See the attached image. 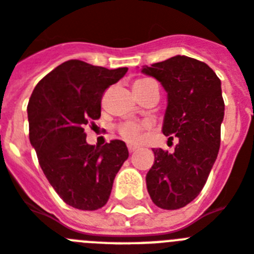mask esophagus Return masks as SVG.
Wrapping results in <instances>:
<instances>
[{
	"label": "esophagus",
	"instance_id": "34e87169",
	"mask_svg": "<svg viewBox=\"0 0 254 254\" xmlns=\"http://www.w3.org/2000/svg\"><path fill=\"white\" fill-rule=\"evenodd\" d=\"M127 148H129V152H130V153H133V152H135V151H137V147H135V146H127Z\"/></svg>",
	"mask_w": 254,
	"mask_h": 254
}]
</instances>
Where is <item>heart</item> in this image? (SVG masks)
Here are the masks:
<instances>
[{"mask_svg": "<svg viewBox=\"0 0 254 254\" xmlns=\"http://www.w3.org/2000/svg\"><path fill=\"white\" fill-rule=\"evenodd\" d=\"M152 82L153 81L148 80V78H139V80L134 82V87H144L147 85L152 84ZM120 131L124 137L127 138V140H130V142H138L140 139V127L137 124H125V125L121 127Z\"/></svg>", "mask_w": 254, "mask_h": 254, "instance_id": "heart-1", "label": "heart"}]
</instances>
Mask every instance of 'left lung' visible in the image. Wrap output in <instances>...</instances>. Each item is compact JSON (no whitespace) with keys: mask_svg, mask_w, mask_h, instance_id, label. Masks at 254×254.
Masks as SVG:
<instances>
[{"mask_svg":"<svg viewBox=\"0 0 254 254\" xmlns=\"http://www.w3.org/2000/svg\"><path fill=\"white\" fill-rule=\"evenodd\" d=\"M140 71L167 91L163 133L178 138L172 153L152 150L155 163L146 176L147 190L159 208L180 209L203 190L218 155L225 116L221 80L204 62L185 55Z\"/></svg>","mask_w":254,"mask_h":254,"instance_id":"8db88e82","label":"left lung"}]
</instances>
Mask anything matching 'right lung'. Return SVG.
I'll use <instances>...</instances> for the list:
<instances>
[{
  "instance_id": "add662e5",
  "label": "right lung",
  "mask_w": 254,
  "mask_h": 254,
  "mask_svg": "<svg viewBox=\"0 0 254 254\" xmlns=\"http://www.w3.org/2000/svg\"><path fill=\"white\" fill-rule=\"evenodd\" d=\"M127 68L107 69L67 61L42 78L29 98V140L48 181L63 201L81 210L106 205L117 172L129 157L125 142H86L84 127L101 117L104 90Z\"/></svg>"
}]
</instances>
